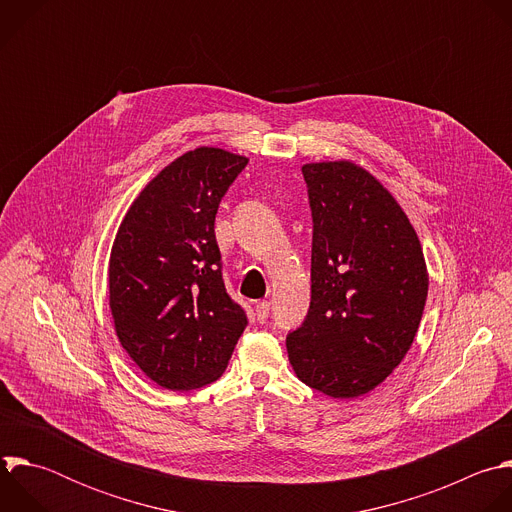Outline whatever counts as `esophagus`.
I'll list each match as a JSON object with an SVG mask.
<instances>
[{"label": "esophagus", "instance_id": "obj_1", "mask_svg": "<svg viewBox=\"0 0 512 512\" xmlns=\"http://www.w3.org/2000/svg\"><path fill=\"white\" fill-rule=\"evenodd\" d=\"M268 313H270V302L268 300H258L256 302V317H258V321H266Z\"/></svg>", "mask_w": 512, "mask_h": 512}]
</instances>
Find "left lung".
Returning <instances> with one entry per match:
<instances>
[{"label": "left lung", "instance_id": "8db88e82", "mask_svg": "<svg viewBox=\"0 0 512 512\" xmlns=\"http://www.w3.org/2000/svg\"><path fill=\"white\" fill-rule=\"evenodd\" d=\"M313 212L311 309L286 337L296 377L351 399L403 361L428 298L420 238L395 197L353 161L302 165Z\"/></svg>", "mask_w": 512, "mask_h": 512}]
</instances>
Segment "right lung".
Listing matches in <instances>:
<instances>
[{"mask_svg":"<svg viewBox=\"0 0 512 512\" xmlns=\"http://www.w3.org/2000/svg\"><path fill=\"white\" fill-rule=\"evenodd\" d=\"M248 157L197 147L135 197L113 242L109 306L117 337L157 385L189 391L228 367L248 319L226 292L216 242L222 197Z\"/></svg>","mask_w":512,"mask_h":512,"instance_id":"1","label":"right lung"}]
</instances>
